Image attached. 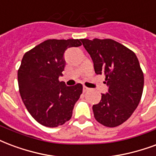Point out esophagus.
<instances>
[{
	"label": "esophagus",
	"instance_id": "1",
	"mask_svg": "<svg viewBox=\"0 0 156 156\" xmlns=\"http://www.w3.org/2000/svg\"><path fill=\"white\" fill-rule=\"evenodd\" d=\"M83 91L84 93H85V92H87V91H88V87H85V86H84V87H83Z\"/></svg>",
	"mask_w": 156,
	"mask_h": 156
}]
</instances>
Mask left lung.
<instances>
[{"mask_svg": "<svg viewBox=\"0 0 156 156\" xmlns=\"http://www.w3.org/2000/svg\"><path fill=\"white\" fill-rule=\"evenodd\" d=\"M97 74H104L108 91L93 106L95 119L107 127L121 125L132 115L139 104L144 75L133 51L111 39H82Z\"/></svg>", "mask_w": 156, "mask_h": 156, "instance_id": "left-lung-1", "label": "left lung"}]
</instances>
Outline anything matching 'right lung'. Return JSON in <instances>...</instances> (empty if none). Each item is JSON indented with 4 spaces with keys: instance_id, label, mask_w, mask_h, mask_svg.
Segmentation results:
<instances>
[{
    "instance_id": "add662e5",
    "label": "right lung",
    "mask_w": 156,
    "mask_h": 156,
    "mask_svg": "<svg viewBox=\"0 0 156 156\" xmlns=\"http://www.w3.org/2000/svg\"><path fill=\"white\" fill-rule=\"evenodd\" d=\"M82 45L81 40H48L26 52L18 70L20 97L32 117L41 125L57 127L72 117L83 85L68 87L63 75L64 53Z\"/></svg>"
}]
</instances>
